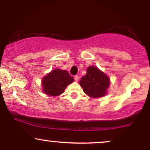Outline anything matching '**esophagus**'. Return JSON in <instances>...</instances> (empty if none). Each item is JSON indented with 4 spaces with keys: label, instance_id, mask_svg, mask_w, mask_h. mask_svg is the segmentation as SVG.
<instances>
[{
    "label": "esophagus",
    "instance_id": "34e87169",
    "mask_svg": "<svg viewBox=\"0 0 150 150\" xmlns=\"http://www.w3.org/2000/svg\"><path fill=\"white\" fill-rule=\"evenodd\" d=\"M74 79H75V80L76 81V82H77V81L79 80V77L77 76V75H75V76L74 77Z\"/></svg>",
    "mask_w": 150,
    "mask_h": 150
}]
</instances>
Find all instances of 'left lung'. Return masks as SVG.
<instances>
[{
    "label": "left lung",
    "mask_w": 150,
    "mask_h": 150,
    "mask_svg": "<svg viewBox=\"0 0 150 150\" xmlns=\"http://www.w3.org/2000/svg\"><path fill=\"white\" fill-rule=\"evenodd\" d=\"M80 85L89 97H101L106 94L109 78L97 67L90 66L87 69V74L81 78Z\"/></svg>",
    "instance_id": "8db88e82"
}]
</instances>
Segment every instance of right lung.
Returning a JSON list of instances; mask_svg holds the SVG:
<instances>
[{"label": "right lung", "mask_w": 150, "mask_h": 150, "mask_svg": "<svg viewBox=\"0 0 150 150\" xmlns=\"http://www.w3.org/2000/svg\"><path fill=\"white\" fill-rule=\"evenodd\" d=\"M73 81V77L66 70H53L42 79L43 91L48 95L58 96Z\"/></svg>", "instance_id": "obj_1"}]
</instances>
